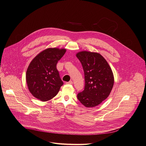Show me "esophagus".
Listing matches in <instances>:
<instances>
[{"label":"esophagus","mask_w":146,"mask_h":146,"mask_svg":"<svg viewBox=\"0 0 146 146\" xmlns=\"http://www.w3.org/2000/svg\"><path fill=\"white\" fill-rule=\"evenodd\" d=\"M66 84H73V82L72 81H69V82H66Z\"/></svg>","instance_id":"1"}]
</instances>
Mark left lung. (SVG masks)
I'll return each mask as SVG.
<instances>
[{
  "label": "left lung",
  "mask_w": 146,
  "mask_h": 146,
  "mask_svg": "<svg viewBox=\"0 0 146 146\" xmlns=\"http://www.w3.org/2000/svg\"><path fill=\"white\" fill-rule=\"evenodd\" d=\"M84 74L85 86L77 95L81 104L87 108L97 106L108 97L113 87L114 78L110 66L97 52L86 51L76 55Z\"/></svg>",
  "instance_id": "obj_1"
}]
</instances>
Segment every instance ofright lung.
Instances as JSON below:
<instances>
[{"label": "right lung", "mask_w": 146, "mask_h": 146, "mask_svg": "<svg viewBox=\"0 0 146 146\" xmlns=\"http://www.w3.org/2000/svg\"><path fill=\"white\" fill-rule=\"evenodd\" d=\"M66 49L49 48L38 54L26 72V82L33 96L42 101L55 97L63 84L56 68Z\"/></svg>", "instance_id": "obj_1"}]
</instances>
